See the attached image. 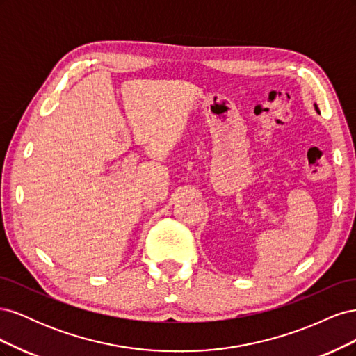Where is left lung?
<instances>
[{
	"instance_id": "1",
	"label": "left lung",
	"mask_w": 356,
	"mask_h": 356,
	"mask_svg": "<svg viewBox=\"0 0 356 356\" xmlns=\"http://www.w3.org/2000/svg\"><path fill=\"white\" fill-rule=\"evenodd\" d=\"M315 108H316V111H318V113H319V108H318V106H316V105H315Z\"/></svg>"
}]
</instances>
